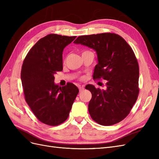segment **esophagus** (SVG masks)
<instances>
[{"label": "esophagus", "instance_id": "1", "mask_svg": "<svg viewBox=\"0 0 159 159\" xmlns=\"http://www.w3.org/2000/svg\"><path fill=\"white\" fill-rule=\"evenodd\" d=\"M78 88H79L80 91H82L84 89V86H83V85H79Z\"/></svg>", "mask_w": 159, "mask_h": 159}]
</instances>
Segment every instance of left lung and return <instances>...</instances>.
Masks as SVG:
<instances>
[{"label":"left lung","instance_id":"left-lung-1","mask_svg":"<svg viewBox=\"0 0 159 159\" xmlns=\"http://www.w3.org/2000/svg\"><path fill=\"white\" fill-rule=\"evenodd\" d=\"M74 42L96 52L98 63L93 79L107 81L105 90L85 86L92 95L88 105L91 118L104 126L121 121L131 111L139 92V64L131 47L114 33L80 36Z\"/></svg>","mask_w":159,"mask_h":159}]
</instances>
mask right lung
<instances>
[{
  "label": "right lung",
  "mask_w": 159,
  "mask_h": 159,
  "mask_svg": "<svg viewBox=\"0 0 159 159\" xmlns=\"http://www.w3.org/2000/svg\"><path fill=\"white\" fill-rule=\"evenodd\" d=\"M76 36L51 34L41 38L27 54L21 70V80L26 103L42 123L59 125L68 119L79 89L68 83L54 84V74L63 70L64 48Z\"/></svg>",
  "instance_id": "right-lung-1"
}]
</instances>
